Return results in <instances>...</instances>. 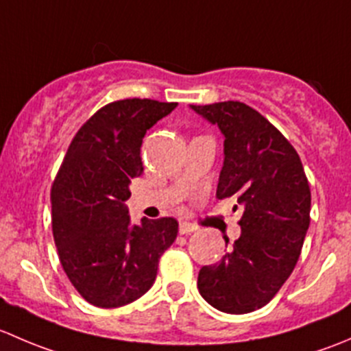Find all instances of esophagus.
I'll return each mask as SVG.
<instances>
[{"label":"esophagus","instance_id":"34e87169","mask_svg":"<svg viewBox=\"0 0 351 351\" xmlns=\"http://www.w3.org/2000/svg\"><path fill=\"white\" fill-rule=\"evenodd\" d=\"M193 231H197V228L193 224H190V222H182V224H180V232H182V234H190V232Z\"/></svg>","mask_w":351,"mask_h":351}]
</instances>
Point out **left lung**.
I'll return each mask as SVG.
<instances>
[{
    "label": "left lung",
    "mask_w": 351,
    "mask_h": 351,
    "mask_svg": "<svg viewBox=\"0 0 351 351\" xmlns=\"http://www.w3.org/2000/svg\"><path fill=\"white\" fill-rule=\"evenodd\" d=\"M190 108L224 137L215 195L234 197V210H243L241 236L219 263L202 267L198 292L222 313H253L295 268L311 221L309 183L292 144L254 108L241 101Z\"/></svg>",
    "instance_id": "8db88e82"
}]
</instances>
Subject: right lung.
<instances>
[{"instance_id": "obj_1", "label": "right lung", "mask_w": 351, "mask_h": 351, "mask_svg": "<svg viewBox=\"0 0 351 351\" xmlns=\"http://www.w3.org/2000/svg\"><path fill=\"white\" fill-rule=\"evenodd\" d=\"M178 104L113 101L74 136L52 185V232L67 278L84 300L112 309L143 297L175 243L173 217L132 224L130 183L143 173L147 130Z\"/></svg>"}]
</instances>
